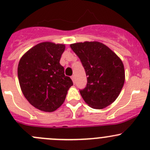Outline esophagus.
<instances>
[{
  "instance_id": "34e87169",
  "label": "esophagus",
  "mask_w": 150,
  "mask_h": 150,
  "mask_svg": "<svg viewBox=\"0 0 150 150\" xmlns=\"http://www.w3.org/2000/svg\"><path fill=\"white\" fill-rule=\"evenodd\" d=\"M71 79L72 80V81H73V83H75V76H74V75H72V76L71 77Z\"/></svg>"
}]
</instances>
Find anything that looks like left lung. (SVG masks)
<instances>
[{"label":"left lung","mask_w":150,"mask_h":150,"mask_svg":"<svg viewBox=\"0 0 150 150\" xmlns=\"http://www.w3.org/2000/svg\"><path fill=\"white\" fill-rule=\"evenodd\" d=\"M82 62L87 86L80 91L91 108L101 110L116 100L125 82V69L120 57L109 47L98 41L70 44Z\"/></svg>","instance_id":"8db88e82"}]
</instances>
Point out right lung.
Instances as JSON below:
<instances>
[{
	"mask_svg": "<svg viewBox=\"0 0 150 150\" xmlns=\"http://www.w3.org/2000/svg\"><path fill=\"white\" fill-rule=\"evenodd\" d=\"M64 50V44L42 42L29 49L19 62L17 74L22 93L41 111L57 110L73 85L59 63Z\"/></svg>",
	"mask_w": 150,
	"mask_h": 150,
	"instance_id": "add662e5",
	"label": "right lung"
}]
</instances>
